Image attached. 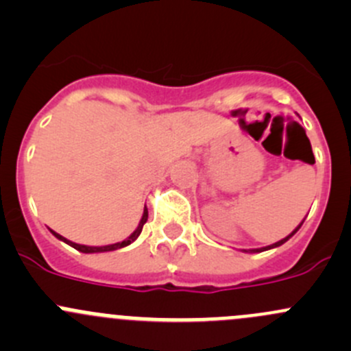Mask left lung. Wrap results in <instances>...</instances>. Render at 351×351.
Segmentation results:
<instances>
[{
    "label": "left lung",
    "mask_w": 351,
    "mask_h": 351,
    "mask_svg": "<svg viewBox=\"0 0 351 351\" xmlns=\"http://www.w3.org/2000/svg\"><path fill=\"white\" fill-rule=\"evenodd\" d=\"M313 158H314V156H313ZM313 161H314V159H313ZM304 221H306V219H304ZM304 221H302V222H300V224H299V226H297V228H295V229H293V231H292V232H290V234H289V236H287V238H284V239H280V241H277V243L270 244V246H265V247H256V250H243V251H244V253H261V251H267V250H271V247H278V246H282V244H284V243H287V241H289V239H290V238H292V236H293V234H295V232H297V231H299V229H300V226H302V224H304Z\"/></svg>",
    "instance_id": "obj_1"
}]
</instances>
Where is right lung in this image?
I'll list each match as a JSON object with an SVG mask.
<instances>
[{
    "label": "right lung",
    "mask_w": 351,
    "mask_h": 351,
    "mask_svg": "<svg viewBox=\"0 0 351 351\" xmlns=\"http://www.w3.org/2000/svg\"><path fill=\"white\" fill-rule=\"evenodd\" d=\"M146 221H147V208L144 207V214H143V217H141L139 226H137V228H136V231H134L132 234L129 236V238L123 239V241L115 243V244H107V246H84V244H77V243L69 241V239L62 238L61 234L54 232V231H52V229H51V232L56 236V238L61 239V241H64L66 244H69V246H73L74 250L81 251V253H105V251H115V250H120V247H125V246H129L130 243L136 241V239L139 238L141 232H143V228H144V224H146Z\"/></svg>",
    "instance_id": "1"
}]
</instances>
